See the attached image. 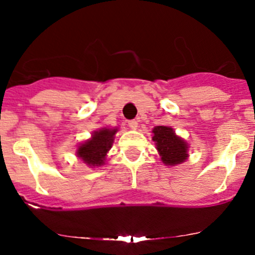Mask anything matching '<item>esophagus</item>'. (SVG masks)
<instances>
[{"label":"esophagus","mask_w":255,"mask_h":255,"mask_svg":"<svg viewBox=\"0 0 255 255\" xmlns=\"http://www.w3.org/2000/svg\"><path fill=\"white\" fill-rule=\"evenodd\" d=\"M128 126H129L132 129H135V128L138 127V121L137 120H130L128 121Z\"/></svg>","instance_id":"34e87169"}]
</instances>
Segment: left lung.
Returning a JSON list of instances; mask_svg holds the SVG:
<instances>
[{"label": "left lung", "instance_id": "1", "mask_svg": "<svg viewBox=\"0 0 255 255\" xmlns=\"http://www.w3.org/2000/svg\"><path fill=\"white\" fill-rule=\"evenodd\" d=\"M153 140L156 144L161 160L166 165H176L187 158V144L174 133L170 127L156 126L153 129Z\"/></svg>", "mask_w": 255, "mask_h": 255}]
</instances>
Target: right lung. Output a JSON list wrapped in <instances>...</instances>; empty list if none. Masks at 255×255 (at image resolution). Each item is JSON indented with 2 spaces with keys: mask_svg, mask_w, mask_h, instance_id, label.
<instances>
[{
  "mask_svg": "<svg viewBox=\"0 0 255 255\" xmlns=\"http://www.w3.org/2000/svg\"><path fill=\"white\" fill-rule=\"evenodd\" d=\"M117 129H102L97 130L92 134L91 139L79 146L78 156L90 166H100L104 164L105 156L112 146L113 135Z\"/></svg>",
  "mask_w": 255,
  "mask_h": 255,
  "instance_id": "1",
  "label": "right lung"
}]
</instances>
